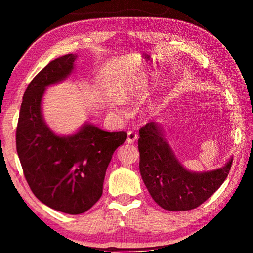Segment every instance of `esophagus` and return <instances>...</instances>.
<instances>
[{
  "mask_svg": "<svg viewBox=\"0 0 253 253\" xmlns=\"http://www.w3.org/2000/svg\"><path fill=\"white\" fill-rule=\"evenodd\" d=\"M137 138H138V135L136 134L134 131H128L127 134V143L128 144H134L136 143Z\"/></svg>",
  "mask_w": 253,
  "mask_h": 253,
  "instance_id": "1",
  "label": "esophagus"
}]
</instances>
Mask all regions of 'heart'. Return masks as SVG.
<instances>
[{
	"mask_svg": "<svg viewBox=\"0 0 253 253\" xmlns=\"http://www.w3.org/2000/svg\"><path fill=\"white\" fill-rule=\"evenodd\" d=\"M139 93V85L137 84H129L125 85L119 89L116 93V99L118 102H122V104H125V102H129L134 100L135 98L138 96Z\"/></svg>",
	"mask_w": 253,
	"mask_h": 253,
	"instance_id": "heart-1",
	"label": "heart"
}]
</instances>
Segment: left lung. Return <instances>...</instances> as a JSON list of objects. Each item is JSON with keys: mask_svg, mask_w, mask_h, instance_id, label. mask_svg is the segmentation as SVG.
Here are the masks:
<instances>
[{"mask_svg": "<svg viewBox=\"0 0 253 253\" xmlns=\"http://www.w3.org/2000/svg\"><path fill=\"white\" fill-rule=\"evenodd\" d=\"M139 170L149 194L169 211H188L211 196L230 172L233 158L224 166L196 173L186 169L174 155L164 137L163 127L155 122L139 129Z\"/></svg>", "mask_w": 253, "mask_h": 253, "instance_id": "1", "label": "left lung"}]
</instances>
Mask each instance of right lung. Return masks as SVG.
Masks as SVG:
<instances>
[{"label":"right lung","mask_w":253,"mask_h":253,"mask_svg":"<svg viewBox=\"0 0 253 253\" xmlns=\"http://www.w3.org/2000/svg\"><path fill=\"white\" fill-rule=\"evenodd\" d=\"M77 54H66L46 65L29 84L16 128V151L33 194L49 208L67 214L88 211L102 194L114 152L124 144L125 131L108 132L91 124L74 135L59 136L42 115L46 87L65 80Z\"/></svg>","instance_id":"right-lung-1"}]
</instances>
